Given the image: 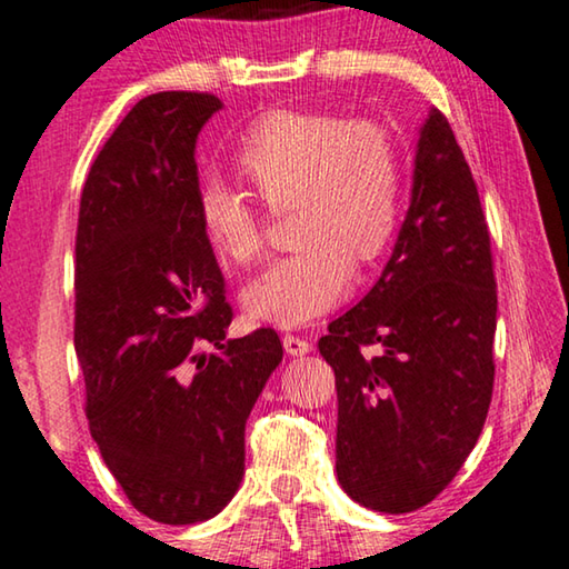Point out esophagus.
Here are the masks:
<instances>
[{
	"label": "esophagus",
	"mask_w": 569,
	"mask_h": 569,
	"mask_svg": "<svg viewBox=\"0 0 569 569\" xmlns=\"http://www.w3.org/2000/svg\"><path fill=\"white\" fill-rule=\"evenodd\" d=\"M282 346H284L287 356H308L312 351L310 340H305L300 336H284L282 338Z\"/></svg>",
	"instance_id": "esophagus-1"
}]
</instances>
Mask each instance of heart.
<instances>
[{
  "mask_svg": "<svg viewBox=\"0 0 569 569\" xmlns=\"http://www.w3.org/2000/svg\"><path fill=\"white\" fill-rule=\"evenodd\" d=\"M236 170L272 211L290 216L292 254L243 287L251 320L297 328L343 300L356 267H369L395 239L405 168L389 129L326 113H269L241 139ZM198 226L226 264H251L264 247L251 200L223 180L196 198Z\"/></svg>",
  "mask_w": 569,
  "mask_h": 569,
  "instance_id": "b5f03b06",
  "label": "heart"
}]
</instances>
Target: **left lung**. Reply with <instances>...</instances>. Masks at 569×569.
Masks as SVG:
<instances>
[{
  "instance_id": "8db88e82",
  "label": "left lung",
  "mask_w": 569,
  "mask_h": 569,
  "mask_svg": "<svg viewBox=\"0 0 569 569\" xmlns=\"http://www.w3.org/2000/svg\"><path fill=\"white\" fill-rule=\"evenodd\" d=\"M496 308L476 180L448 119L430 109L391 259L318 343L336 371V473L353 501L407 513L456 478L491 405Z\"/></svg>"
}]
</instances>
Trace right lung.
Wrapping results in <instances>:
<instances>
[{
  "label": "right lung",
  "instance_id": "add662e5",
  "mask_svg": "<svg viewBox=\"0 0 569 569\" xmlns=\"http://www.w3.org/2000/svg\"><path fill=\"white\" fill-rule=\"evenodd\" d=\"M218 109L196 91L134 103L91 164L76 233L91 437L134 509L174 527L239 491L247 419L282 363L272 328L226 338L233 312L196 213V142Z\"/></svg>",
  "mask_w": 569,
  "mask_h": 569
}]
</instances>
